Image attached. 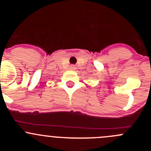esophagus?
<instances>
[{"label":"esophagus","mask_w":151,"mask_h":151,"mask_svg":"<svg viewBox=\"0 0 151 151\" xmlns=\"http://www.w3.org/2000/svg\"><path fill=\"white\" fill-rule=\"evenodd\" d=\"M70 69H71V70H74V69H75V66H74V65H71V66H70Z\"/></svg>","instance_id":"1"}]
</instances>
